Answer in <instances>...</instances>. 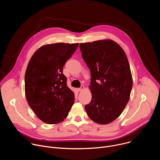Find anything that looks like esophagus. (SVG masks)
Listing matches in <instances>:
<instances>
[{
    "instance_id": "obj_1",
    "label": "esophagus",
    "mask_w": 160,
    "mask_h": 160,
    "mask_svg": "<svg viewBox=\"0 0 160 160\" xmlns=\"http://www.w3.org/2000/svg\"><path fill=\"white\" fill-rule=\"evenodd\" d=\"M84 88H85V87H84L83 85H82L80 88H77V90L79 91V92H81V91H82V90L84 89Z\"/></svg>"
}]
</instances>
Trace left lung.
Returning <instances> with one entry per match:
<instances>
[{"label": "left lung", "mask_w": 160, "mask_h": 160, "mask_svg": "<svg viewBox=\"0 0 160 160\" xmlns=\"http://www.w3.org/2000/svg\"><path fill=\"white\" fill-rule=\"evenodd\" d=\"M80 49L91 74L92 99L85 111L94 122L109 123L121 115L130 98L133 81L127 57L111 40L82 43Z\"/></svg>", "instance_id": "obj_1"}]
</instances>
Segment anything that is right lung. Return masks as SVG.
Returning <instances> with one entry per match:
<instances>
[{
    "mask_svg": "<svg viewBox=\"0 0 160 160\" xmlns=\"http://www.w3.org/2000/svg\"><path fill=\"white\" fill-rule=\"evenodd\" d=\"M78 46V43L45 45L28 64L25 76L27 100L37 117L48 124L63 121L74 103V93L67 86L62 70Z\"/></svg>",
    "mask_w": 160,
    "mask_h": 160,
    "instance_id": "obj_1",
    "label": "right lung"
}]
</instances>
